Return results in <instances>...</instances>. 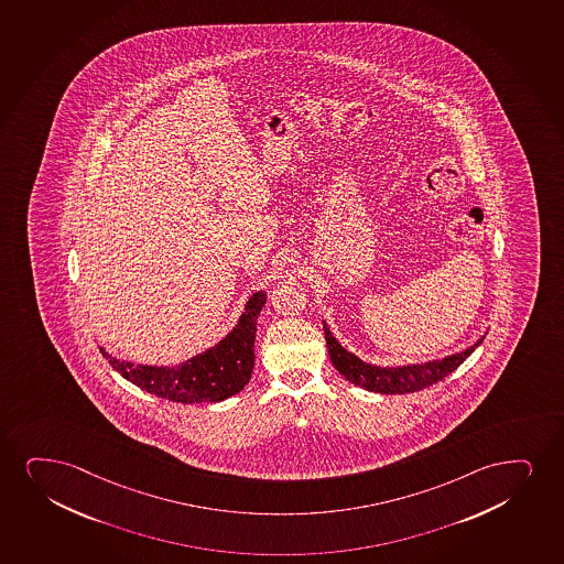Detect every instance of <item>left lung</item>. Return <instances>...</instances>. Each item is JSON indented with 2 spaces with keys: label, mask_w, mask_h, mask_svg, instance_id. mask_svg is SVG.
<instances>
[{
  "label": "left lung",
  "mask_w": 564,
  "mask_h": 564,
  "mask_svg": "<svg viewBox=\"0 0 564 564\" xmlns=\"http://www.w3.org/2000/svg\"><path fill=\"white\" fill-rule=\"evenodd\" d=\"M323 330H325L328 355L336 370L355 386L375 393H383V395L414 393L441 382L445 376L458 369L459 365L466 361L467 357L485 340V336H480L479 340L464 351L446 355L437 361L404 365V367H376L370 362L361 361L357 355L349 354L348 349L341 348L340 341L334 338L325 321H323Z\"/></svg>",
  "instance_id": "obj_1"
}]
</instances>
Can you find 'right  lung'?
<instances>
[{"label": "right lung", "instance_id": "add662e5", "mask_svg": "<svg viewBox=\"0 0 564 564\" xmlns=\"http://www.w3.org/2000/svg\"><path fill=\"white\" fill-rule=\"evenodd\" d=\"M265 304V292H254L236 327L216 346L176 367H152L119 361L100 348L111 369L152 395L176 403H218L243 390L254 367V338L258 315Z\"/></svg>", "mask_w": 564, "mask_h": 564}]
</instances>
